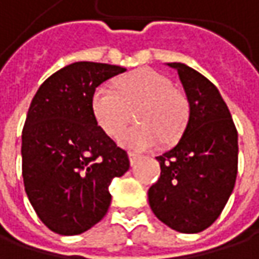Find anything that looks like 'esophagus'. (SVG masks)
I'll return each mask as SVG.
<instances>
[{
	"instance_id": "esophagus-1",
	"label": "esophagus",
	"mask_w": 259,
	"mask_h": 259,
	"mask_svg": "<svg viewBox=\"0 0 259 259\" xmlns=\"http://www.w3.org/2000/svg\"><path fill=\"white\" fill-rule=\"evenodd\" d=\"M138 159H139V154H136V153H133V151H129V160L132 165H133Z\"/></svg>"
}]
</instances>
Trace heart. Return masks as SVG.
<instances>
[{
    "mask_svg": "<svg viewBox=\"0 0 259 259\" xmlns=\"http://www.w3.org/2000/svg\"><path fill=\"white\" fill-rule=\"evenodd\" d=\"M117 90L99 85L90 99L96 124L109 136H117L129 118V109L141 106L136 121L141 126L124 130L120 145L130 150H148L162 139L176 141L189 118L187 99L174 90L172 82L151 69H138L115 82Z\"/></svg>",
    "mask_w": 259,
    "mask_h": 259,
    "instance_id": "heart-1",
    "label": "heart"
}]
</instances>
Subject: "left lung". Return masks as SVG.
<instances>
[{
	"mask_svg": "<svg viewBox=\"0 0 259 259\" xmlns=\"http://www.w3.org/2000/svg\"><path fill=\"white\" fill-rule=\"evenodd\" d=\"M176 69L189 102L183 136L169 151L157 156L160 179L148 189L156 218L169 228L195 234L208 228L233 193L238 135L219 90L183 63Z\"/></svg>",
	"mask_w": 259,
	"mask_h": 259,
	"instance_id": "8db88e82",
	"label": "left lung"
}]
</instances>
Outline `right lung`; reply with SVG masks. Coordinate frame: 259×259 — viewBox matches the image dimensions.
<instances>
[{
    "mask_svg": "<svg viewBox=\"0 0 259 259\" xmlns=\"http://www.w3.org/2000/svg\"><path fill=\"white\" fill-rule=\"evenodd\" d=\"M124 67L78 61L46 79L31 100L22 130V177L40 221L76 235L103 219L109 186L129 171L127 153L91 114L93 91Z\"/></svg>",
    "mask_w": 259,
    "mask_h": 259,
    "instance_id": "add662e5",
    "label": "right lung"
}]
</instances>
